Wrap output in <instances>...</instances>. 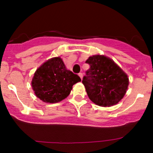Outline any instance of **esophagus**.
Returning a JSON list of instances; mask_svg holds the SVG:
<instances>
[{
    "label": "esophagus",
    "mask_w": 153,
    "mask_h": 153,
    "mask_svg": "<svg viewBox=\"0 0 153 153\" xmlns=\"http://www.w3.org/2000/svg\"><path fill=\"white\" fill-rule=\"evenodd\" d=\"M79 77L81 78V79H82V78H83V74H82V73H79Z\"/></svg>",
    "instance_id": "obj_1"
}]
</instances>
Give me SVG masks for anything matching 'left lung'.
Here are the masks:
<instances>
[{"instance_id":"8db88e82","label":"left lung","mask_w":153,"mask_h":153,"mask_svg":"<svg viewBox=\"0 0 153 153\" xmlns=\"http://www.w3.org/2000/svg\"><path fill=\"white\" fill-rule=\"evenodd\" d=\"M90 68L82 83L90 100L100 106L116 105L123 98L128 86L127 74L110 58L104 55L89 56Z\"/></svg>"}]
</instances>
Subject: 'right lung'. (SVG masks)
<instances>
[{
    "mask_svg": "<svg viewBox=\"0 0 153 153\" xmlns=\"http://www.w3.org/2000/svg\"><path fill=\"white\" fill-rule=\"evenodd\" d=\"M81 82L80 77L67 70L61 58L48 60L37 69L32 87L37 98L49 103H58L69 95L72 86Z\"/></svg>",
    "mask_w": 153,
    "mask_h": 153,
    "instance_id": "right-lung-1",
    "label": "right lung"
}]
</instances>
